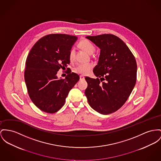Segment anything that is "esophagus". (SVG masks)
<instances>
[{
	"label": "esophagus",
	"mask_w": 161,
	"mask_h": 161,
	"mask_svg": "<svg viewBox=\"0 0 161 161\" xmlns=\"http://www.w3.org/2000/svg\"><path fill=\"white\" fill-rule=\"evenodd\" d=\"M84 79H85V77H84V75H80V80H84Z\"/></svg>",
	"instance_id": "esophagus-1"
}]
</instances>
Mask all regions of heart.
I'll return each instance as SVG.
<instances>
[{
  "instance_id": "b5f03b06",
  "label": "heart",
  "mask_w": 161,
  "mask_h": 161,
  "mask_svg": "<svg viewBox=\"0 0 161 161\" xmlns=\"http://www.w3.org/2000/svg\"><path fill=\"white\" fill-rule=\"evenodd\" d=\"M79 47L86 51L88 54H93L96 49L95 46L87 40H81L79 43ZM75 49H71L69 53V58L71 62H73L75 59ZM93 68V64L91 63L88 64H77L73 69V71L80 75H86L89 74Z\"/></svg>"
}]
</instances>
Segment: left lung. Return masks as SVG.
Wrapping results in <instances>:
<instances>
[{"label": "left lung", "mask_w": 161, "mask_h": 161, "mask_svg": "<svg viewBox=\"0 0 161 161\" xmlns=\"http://www.w3.org/2000/svg\"><path fill=\"white\" fill-rule=\"evenodd\" d=\"M100 48L93 73L99 78L86 77L85 94L89 105L98 113L107 115L118 110L128 99L137 80V63L128 47L112 34L87 36Z\"/></svg>", "instance_id": "left-lung-1"}]
</instances>
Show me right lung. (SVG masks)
<instances>
[{
    "instance_id": "1",
    "label": "right lung",
    "mask_w": 161,
    "mask_h": 161,
    "mask_svg": "<svg viewBox=\"0 0 161 161\" xmlns=\"http://www.w3.org/2000/svg\"><path fill=\"white\" fill-rule=\"evenodd\" d=\"M77 37L66 34H50L34 44L25 62L24 79L33 104L44 112L53 114L64 105L69 91L79 80L75 73L58 79L60 68L70 64L69 53Z\"/></svg>"
}]
</instances>
